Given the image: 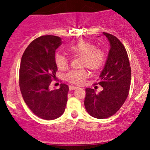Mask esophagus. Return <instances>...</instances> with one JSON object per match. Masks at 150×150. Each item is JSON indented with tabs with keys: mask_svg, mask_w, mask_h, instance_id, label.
<instances>
[{
	"mask_svg": "<svg viewBox=\"0 0 150 150\" xmlns=\"http://www.w3.org/2000/svg\"><path fill=\"white\" fill-rule=\"evenodd\" d=\"M76 88H78V87H76V86H69V90L70 91L75 90V89H76Z\"/></svg>",
	"mask_w": 150,
	"mask_h": 150,
	"instance_id": "obj_1",
	"label": "esophagus"
}]
</instances>
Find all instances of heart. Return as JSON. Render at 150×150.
Segmentation results:
<instances>
[{
  "label": "heart",
  "instance_id": "1",
  "mask_svg": "<svg viewBox=\"0 0 150 150\" xmlns=\"http://www.w3.org/2000/svg\"><path fill=\"white\" fill-rule=\"evenodd\" d=\"M67 52L72 57H81V66L87 67L92 71H96L103 66L105 61V53L102 49L96 48L94 44L88 41L81 40L70 45L67 48ZM54 61L59 69H65L68 66V60L65 56L57 54ZM88 77L86 69L71 70L64 75L67 81L70 83L81 85Z\"/></svg>",
  "mask_w": 150,
  "mask_h": 150
}]
</instances>
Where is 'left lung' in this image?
<instances>
[{
	"instance_id": "1",
	"label": "left lung",
	"mask_w": 150,
	"mask_h": 150,
	"mask_svg": "<svg viewBox=\"0 0 150 150\" xmlns=\"http://www.w3.org/2000/svg\"><path fill=\"white\" fill-rule=\"evenodd\" d=\"M110 48L99 83L103 90L96 93L93 88H86L84 104L89 115L104 119L115 114L128 97L131 86V69L123 44L111 34L103 33Z\"/></svg>"
}]
</instances>
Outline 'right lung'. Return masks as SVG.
<instances>
[{"label": "right lung", "mask_w": 150, "mask_h": 150, "mask_svg": "<svg viewBox=\"0 0 150 150\" xmlns=\"http://www.w3.org/2000/svg\"><path fill=\"white\" fill-rule=\"evenodd\" d=\"M61 38L43 35L35 39L25 49L19 69V86L24 101L35 115L46 120L59 117L67 102V85L51 91L56 78V50L61 46Z\"/></svg>", "instance_id": "right-lung-1"}]
</instances>
